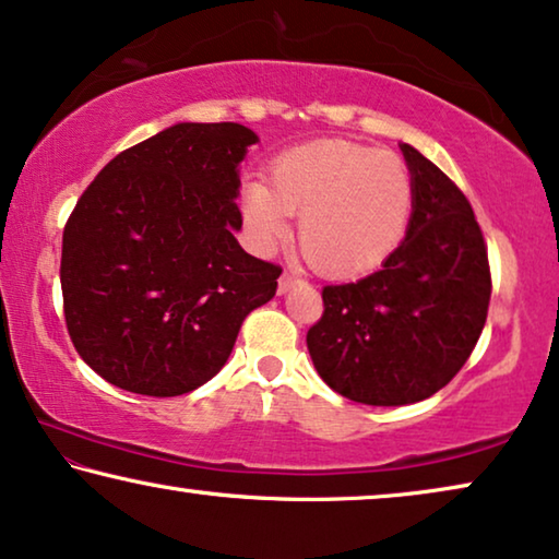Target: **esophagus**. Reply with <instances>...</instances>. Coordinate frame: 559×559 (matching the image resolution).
Returning a JSON list of instances; mask_svg holds the SVG:
<instances>
[{"label": "esophagus", "mask_w": 559, "mask_h": 559, "mask_svg": "<svg viewBox=\"0 0 559 559\" xmlns=\"http://www.w3.org/2000/svg\"><path fill=\"white\" fill-rule=\"evenodd\" d=\"M298 283H301V281H298L296 276H290V273H283V276L278 278V294H288V290L296 288Z\"/></svg>", "instance_id": "esophagus-1"}]
</instances>
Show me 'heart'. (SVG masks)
I'll return each mask as SVG.
<instances>
[{
  "instance_id": "heart-1",
  "label": "heart",
  "mask_w": 559,
  "mask_h": 559,
  "mask_svg": "<svg viewBox=\"0 0 559 559\" xmlns=\"http://www.w3.org/2000/svg\"><path fill=\"white\" fill-rule=\"evenodd\" d=\"M242 217L261 246L288 238L329 278L372 273L403 246L413 219L415 187L403 156L352 141H313L278 154L269 185L246 182Z\"/></svg>"
}]
</instances>
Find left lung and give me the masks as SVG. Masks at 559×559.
<instances>
[{
	"mask_svg": "<svg viewBox=\"0 0 559 559\" xmlns=\"http://www.w3.org/2000/svg\"><path fill=\"white\" fill-rule=\"evenodd\" d=\"M415 207L380 271L324 286V313L306 334L321 380L365 405H411L459 374L486 324L491 271L481 227L459 187L403 144Z\"/></svg>",
	"mask_w": 559,
	"mask_h": 559,
	"instance_id": "obj_1",
	"label": "left lung"
}]
</instances>
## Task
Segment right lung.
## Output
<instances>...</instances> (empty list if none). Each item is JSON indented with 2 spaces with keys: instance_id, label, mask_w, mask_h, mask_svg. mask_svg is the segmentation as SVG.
<instances>
[{
  "instance_id": "right-lung-1",
  "label": "right lung",
  "mask_w": 559,
  "mask_h": 559,
  "mask_svg": "<svg viewBox=\"0 0 559 559\" xmlns=\"http://www.w3.org/2000/svg\"><path fill=\"white\" fill-rule=\"evenodd\" d=\"M240 123H175L126 148L81 194L62 233L68 334L116 388L175 397L212 380L242 321L276 296L281 265L235 240Z\"/></svg>"
}]
</instances>
